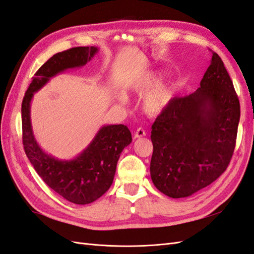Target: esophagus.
<instances>
[{
    "instance_id": "esophagus-1",
    "label": "esophagus",
    "mask_w": 254,
    "mask_h": 254,
    "mask_svg": "<svg viewBox=\"0 0 254 254\" xmlns=\"http://www.w3.org/2000/svg\"><path fill=\"white\" fill-rule=\"evenodd\" d=\"M146 131L144 127H138L137 129H136L135 133H134V138H139V137H142V136H146Z\"/></svg>"
}]
</instances>
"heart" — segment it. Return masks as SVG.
Returning <instances> with one entry per match:
<instances>
[{"instance_id":"heart-1","label":"heart","mask_w":254,"mask_h":254,"mask_svg":"<svg viewBox=\"0 0 254 254\" xmlns=\"http://www.w3.org/2000/svg\"><path fill=\"white\" fill-rule=\"evenodd\" d=\"M159 80V76L150 75L141 78V79L134 82L131 86V90L138 94L146 93L149 89L151 90L150 91L148 90L149 92L145 95L144 101H142V108H144L146 114L150 116H158L163 113L173 100L174 90L172 84L160 83L158 86H156L155 84H158ZM119 101L125 103L127 101L126 96L120 95Z\"/></svg>"}]
</instances>
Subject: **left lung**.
I'll use <instances>...</instances> for the list:
<instances>
[{
    "label": "left lung",
    "instance_id": "left-lung-1",
    "mask_svg": "<svg viewBox=\"0 0 254 254\" xmlns=\"http://www.w3.org/2000/svg\"><path fill=\"white\" fill-rule=\"evenodd\" d=\"M240 118L239 100L223 61L213 53L194 93L174 97L152 125L150 175L173 198L209 186L230 164Z\"/></svg>",
    "mask_w": 254,
    "mask_h": 254
}]
</instances>
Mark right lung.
<instances>
[{"label":"right lung","instance_id":"add662e5","mask_svg":"<svg viewBox=\"0 0 254 254\" xmlns=\"http://www.w3.org/2000/svg\"><path fill=\"white\" fill-rule=\"evenodd\" d=\"M96 53L97 48L90 46L70 48L54 55L32 78L21 105L22 142L31 164L45 184L63 198L78 205L92 203L109 189L120 153L131 144L132 134L127 126H104L77 158L58 160L45 153L34 138L30 103L33 94L51 77L67 68L83 66Z\"/></svg>","mask_w":254,"mask_h":254}]
</instances>
